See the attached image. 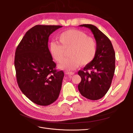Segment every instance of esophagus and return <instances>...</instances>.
Wrapping results in <instances>:
<instances>
[{"label": "esophagus", "mask_w": 133, "mask_h": 133, "mask_svg": "<svg viewBox=\"0 0 133 133\" xmlns=\"http://www.w3.org/2000/svg\"><path fill=\"white\" fill-rule=\"evenodd\" d=\"M65 73L66 74H68V75H73V74H74V72H69V71H66L65 72Z\"/></svg>", "instance_id": "1"}]
</instances>
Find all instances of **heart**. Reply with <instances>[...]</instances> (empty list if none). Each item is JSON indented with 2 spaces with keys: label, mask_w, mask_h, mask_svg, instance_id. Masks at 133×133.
Listing matches in <instances>:
<instances>
[{
  "label": "heart",
  "mask_w": 133,
  "mask_h": 133,
  "mask_svg": "<svg viewBox=\"0 0 133 133\" xmlns=\"http://www.w3.org/2000/svg\"><path fill=\"white\" fill-rule=\"evenodd\" d=\"M60 43L52 41L49 45V50L53 58L59 63L65 59L66 51L69 58L59 65L61 69L72 70L80 64L87 65L94 59L97 52L96 40L81 31L69 30L63 32L58 37Z\"/></svg>",
  "instance_id": "heart-1"
}]
</instances>
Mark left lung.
Returning a JSON list of instances; mask_svg holds the SVG:
<instances>
[{
  "label": "left lung",
  "mask_w": 133,
  "mask_h": 133,
  "mask_svg": "<svg viewBox=\"0 0 133 133\" xmlns=\"http://www.w3.org/2000/svg\"><path fill=\"white\" fill-rule=\"evenodd\" d=\"M93 33L97 43L94 59L78 72L81 81L78 85L81 94L86 98L99 100L109 90L115 69V53L109 38L91 24H83Z\"/></svg>",
  "instance_id": "1"
}]
</instances>
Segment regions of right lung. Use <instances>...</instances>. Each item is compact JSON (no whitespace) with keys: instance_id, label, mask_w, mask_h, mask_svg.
Here are the masks:
<instances>
[{"instance_id":"right-lung-1","label":"right lung","mask_w":133,"mask_h":133,"mask_svg":"<svg viewBox=\"0 0 133 133\" xmlns=\"http://www.w3.org/2000/svg\"><path fill=\"white\" fill-rule=\"evenodd\" d=\"M59 25H38L28 31L16 48L15 66L18 85L33 102L48 106L58 98L64 73L55 69L48 38Z\"/></svg>"}]
</instances>
